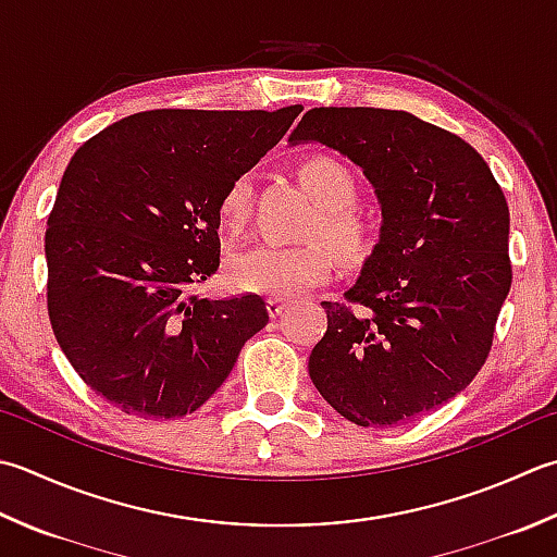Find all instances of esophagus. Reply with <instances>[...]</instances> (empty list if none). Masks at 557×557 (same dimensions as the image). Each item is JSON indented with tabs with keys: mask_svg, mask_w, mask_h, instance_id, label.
<instances>
[{
	"mask_svg": "<svg viewBox=\"0 0 557 557\" xmlns=\"http://www.w3.org/2000/svg\"><path fill=\"white\" fill-rule=\"evenodd\" d=\"M285 309H287V304L282 299H277V297L268 299V313L272 315V319H277V315H282V311H285Z\"/></svg>",
	"mask_w": 557,
	"mask_h": 557,
	"instance_id": "1",
	"label": "esophagus"
}]
</instances>
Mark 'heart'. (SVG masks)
<instances>
[{"instance_id": "obj_1", "label": "heart", "mask_w": 557, "mask_h": 557, "mask_svg": "<svg viewBox=\"0 0 557 557\" xmlns=\"http://www.w3.org/2000/svg\"><path fill=\"white\" fill-rule=\"evenodd\" d=\"M299 181L321 207L319 220L313 222L309 236L315 242H325L343 263L362 260L369 250V232L364 222L352 212L357 200V181L352 171L333 157L313 154L301 161ZM250 195L253 190H250L248 178H236L224 190L220 200V222L228 232H238L248 222ZM327 249L323 244H260L234 256L226 268V277L242 292L289 299L331 277L333 256Z\"/></svg>"}]
</instances>
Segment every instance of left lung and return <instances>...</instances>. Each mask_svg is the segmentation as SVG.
<instances>
[{"mask_svg":"<svg viewBox=\"0 0 557 557\" xmlns=\"http://www.w3.org/2000/svg\"><path fill=\"white\" fill-rule=\"evenodd\" d=\"M289 141L341 151L381 205L379 244L347 304L321 301L313 386L359 428L444 406L485 364L511 287L509 207L493 171L461 137L386 108H311Z\"/></svg>","mask_w":557,"mask_h":557,"instance_id":"8db88e82","label":"left lung"}]
</instances>
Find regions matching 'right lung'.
Segmentation results:
<instances>
[{
    "instance_id": "obj_1",
    "label": "right lung",
    "mask_w": 557,
    "mask_h": 557,
    "mask_svg": "<svg viewBox=\"0 0 557 557\" xmlns=\"http://www.w3.org/2000/svg\"><path fill=\"white\" fill-rule=\"evenodd\" d=\"M301 111L161 108L74 151L46 228L48 313L74 372L127 416L198 410L265 329L258 294L200 299L193 287L220 268L224 190Z\"/></svg>"
}]
</instances>
